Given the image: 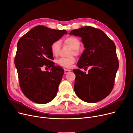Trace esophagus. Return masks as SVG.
<instances>
[{"instance_id":"1","label":"esophagus","mask_w":133,"mask_h":133,"mask_svg":"<svg viewBox=\"0 0 133 133\" xmlns=\"http://www.w3.org/2000/svg\"><path fill=\"white\" fill-rule=\"evenodd\" d=\"M71 70H68V69H66V68H65V74H68Z\"/></svg>"}]
</instances>
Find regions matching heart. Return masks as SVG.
Masks as SVG:
<instances>
[{"instance_id": "heart-1", "label": "heart", "mask_w": 133, "mask_h": 133, "mask_svg": "<svg viewBox=\"0 0 133 133\" xmlns=\"http://www.w3.org/2000/svg\"><path fill=\"white\" fill-rule=\"evenodd\" d=\"M66 44L69 45L73 49V52L75 55L78 54V49L81 46V42L78 38L74 36H71L66 38L65 40ZM61 49V42L59 41H56L51 44V51L52 54L54 56H57L59 55V51ZM75 61V59L74 57H61L57 59V63L59 65L65 67H70Z\"/></svg>"}]
</instances>
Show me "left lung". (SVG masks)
Listing matches in <instances>:
<instances>
[{"label":"left lung","mask_w":133,"mask_h":133,"mask_svg":"<svg viewBox=\"0 0 133 133\" xmlns=\"http://www.w3.org/2000/svg\"><path fill=\"white\" fill-rule=\"evenodd\" d=\"M70 34L82 38L85 48L77 66L91 68L87 74L78 69L73 70L76 75L75 93L88 103L103 99L112 91L119 68L114 42L101 30L91 26L74 30Z\"/></svg>","instance_id":"1"}]
</instances>
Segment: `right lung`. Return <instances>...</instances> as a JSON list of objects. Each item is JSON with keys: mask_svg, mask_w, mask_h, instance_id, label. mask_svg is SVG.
<instances>
[{"mask_svg": "<svg viewBox=\"0 0 133 133\" xmlns=\"http://www.w3.org/2000/svg\"><path fill=\"white\" fill-rule=\"evenodd\" d=\"M67 33L65 30L38 25L19 39L14 63L21 91L30 101L46 104L56 96L65 72L51 61L54 57L51 46ZM44 66L50 68V72L42 71Z\"/></svg>", "mask_w": 133, "mask_h": 133, "instance_id": "add662e5", "label": "right lung"}]
</instances>
